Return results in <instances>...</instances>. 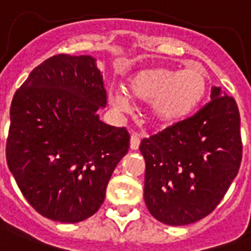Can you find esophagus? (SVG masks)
<instances>
[{"mask_svg": "<svg viewBox=\"0 0 251 251\" xmlns=\"http://www.w3.org/2000/svg\"><path fill=\"white\" fill-rule=\"evenodd\" d=\"M139 143H141V135L138 133H131V138H130V149L138 150L139 149Z\"/></svg>", "mask_w": 251, "mask_h": 251, "instance_id": "obj_1", "label": "esophagus"}]
</instances>
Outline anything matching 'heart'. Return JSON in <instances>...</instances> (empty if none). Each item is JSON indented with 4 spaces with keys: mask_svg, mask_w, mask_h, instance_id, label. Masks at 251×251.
<instances>
[{
    "mask_svg": "<svg viewBox=\"0 0 251 251\" xmlns=\"http://www.w3.org/2000/svg\"><path fill=\"white\" fill-rule=\"evenodd\" d=\"M207 76L202 69L189 66L182 70L155 68L130 76L124 92L108 96L110 106L120 113L131 112V102H149L150 117L159 125L182 120L199 105L206 94Z\"/></svg>",
    "mask_w": 251,
    "mask_h": 251,
    "instance_id": "1",
    "label": "heart"
}]
</instances>
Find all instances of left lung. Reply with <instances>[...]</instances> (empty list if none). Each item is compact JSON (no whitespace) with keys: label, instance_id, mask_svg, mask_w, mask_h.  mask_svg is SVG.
Instances as JSON below:
<instances>
[{"label":"left lung","instance_id":"1","mask_svg":"<svg viewBox=\"0 0 251 251\" xmlns=\"http://www.w3.org/2000/svg\"><path fill=\"white\" fill-rule=\"evenodd\" d=\"M240 112L233 98L212 87L211 101L191 117L145 138V202L168 226L206 218L224 198L242 159Z\"/></svg>","mask_w":251,"mask_h":251}]
</instances>
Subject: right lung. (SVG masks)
<instances>
[{"label": "right lung", "instance_id": "add662e5", "mask_svg": "<svg viewBox=\"0 0 251 251\" xmlns=\"http://www.w3.org/2000/svg\"><path fill=\"white\" fill-rule=\"evenodd\" d=\"M105 105L91 56L50 57L14 95L6 160L22 194L45 218L79 223L104 202L130 142L125 127L100 121Z\"/></svg>", "mask_w": 251, "mask_h": 251}]
</instances>
